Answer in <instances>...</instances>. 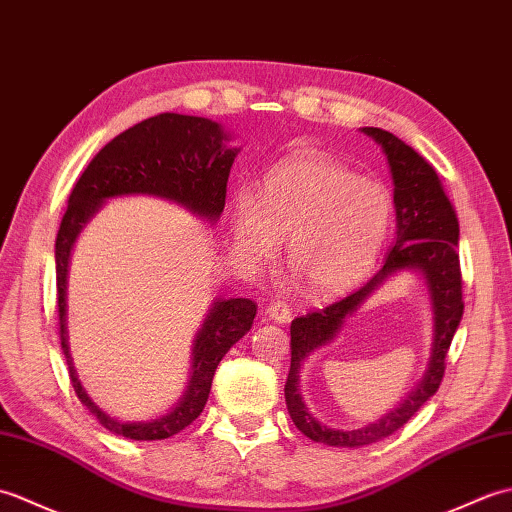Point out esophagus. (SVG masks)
Instances as JSON below:
<instances>
[{"label":"esophagus","instance_id":"obj_1","mask_svg":"<svg viewBox=\"0 0 512 512\" xmlns=\"http://www.w3.org/2000/svg\"><path fill=\"white\" fill-rule=\"evenodd\" d=\"M265 313H267L269 320H274V322H278V324H287V322L291 320L293 309H291V306H289L287 302L276 300V302H271V304L267 306Z\"/></svg>","mask_w":512,"mask_h":512}]
</instances>
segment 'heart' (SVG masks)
Here are the masks:
<instances>
[{
  "label": "heart",
  "mask_w": 512,
  "mask_h": 512,
  "mask_svg": "<svg viewBox=\"0 0 512 512\" xmlns=\"http://www.w3.org/2000/svg\"><path fill=\"white\" fill-rule=\"evenodd\" d=\"M394 225V195L377 179L324 155L300 157L271 170L263 195L234 201L232 238L249 263L287 258L313 298L357 287L377 263Z\"/></svg>",
  "instance_id": "b5f03b06"
}]
</instances>
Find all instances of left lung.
<instances>
[{"mask_svg":"<svg viewBox=\"0 0 512 512\" xmlns=\"http://www.w3.org/2000/svg\"><path fill=\"white\" fill-rule=\"evenodd\" d=\"M361 131L381 144L390 164L396 210L394 247L385 258L383 267L359 289L328 304L326 309L311 311L291 322V368L285 385L287 410L293 425L306 438L324 442L328 447H363L388 438L396 429H401L440 388L451 339L464 311L460 258L456 252L460 225L434 166L390 131L377 127H363ZM405 268H418L424 274L432 298V310L435 311V348L432 349L430 368L424 381L396 411L377 424L348 432L322 426L308 414L299 396L297 383L301 361L313 349L330 341L341 327L345 315L356 310V306L382 284L385 277Z\"/></svg>","mask_w":512,"mask_h":512,"instance_id":"left-lung-1","label":"left lung"}]
</instances>
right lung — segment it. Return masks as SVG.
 I'll return each instance as SVG.
<instances>
[{"mask_svg":"<svg viewBox=\"0 0 512 512\" xmlns=\"http://www.w3.org/2000/svg\"><path fill=\"white\" fill-rule=\"evenodd\" d=\"M219 122L181 113H160L116 135L94 157L72 188L67 210L56 234V302H59L61 348L70 370V381L81 403L102 427L131 440H164L179 434L206 407L214 370L238 339L254 324L256 302L247 298L217 300L197 333L192 348V374L181 401L162 418L146 423H122L111 418L89 399L76 377L65 333L67 265L87 221L107 199L127 195H153L175 201L210 223L221 217L230 168L238 149L227 146Z\"/></svg>","mask_w":512,"mask_h":512,"instance_id":"1","label":"right lung"}]
</instances>
